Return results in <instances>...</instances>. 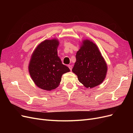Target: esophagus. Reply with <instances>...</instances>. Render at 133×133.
<instances>
[{
  "mask_svg": "<svg viewBox=\"0 0 133 133\" xmlns=\"http://www.w3.org/2000/svg\"><path fill=\"white\" fill-rule=\"evenodd\" d=\"M68 67L69 68L70 70L71 71V70H72V65H68Z\"/></svg>",
  "mask_w": 133,
  "mask_h": 133,
  "instance_id": "1",
  "label": "esophagus"
}]
</instances>
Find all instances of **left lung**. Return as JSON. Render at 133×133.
<instances>
[{"instance_id": "8db88e82", "label": "left lung", "mask_w": 133, "mask_h": 133, "mask_svg": "<svg viewBox=\"0 0 133 133\" xmlns=\"http://www.w3.org/2000/svg\"><path fill=\"white\" fill-rule=\"evenodd\" d=\"M107 65L98 46L89 40H84L76 54L72 71L79 81L88 88L102 83L107 73Z\"/></svg>"}]
</instances>
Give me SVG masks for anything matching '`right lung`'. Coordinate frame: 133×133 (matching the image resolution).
<instances>
[{"instance_id": "obj_1", "label": "right lung", "mask_w": 133, "mask_h": 133, "mask_svg": "<svg viewBox=\"0 0 133 133\" xmlns=\"http://www.w3.org/2000/svg\"><path fill=\"white\" fill-rule=\"evenodd\" d=\"M58 39L45 40L34 51L29 64V71L36 85L50 91L57 88L63 74L70 71L58 56Z\"/></svg>"}]
</instances>
